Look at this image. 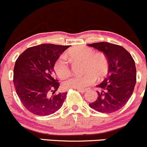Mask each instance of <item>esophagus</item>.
<instances>
[{
  "mask_svg": "<svg viewBox=\"0 0 147 147\" xmlns=\"http://www.w3.org/2000/svg\"><path fill=\"white\" fill-rule=\"evenodd\" d=\"M86 91V89H79V92H81V93H84Z\"/></svg>",
  "mask_w": 147,
  "mask_h": 147,
  "instance_id": "1",
  "label": "esophagus"
}]
</instances>
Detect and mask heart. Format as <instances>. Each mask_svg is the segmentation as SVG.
<instances>
[{"instance_id": "obj_1", "label": "heart", "mask_w": 147, "mask_h": 147, "mask_svg": "<svg viewBox=\"0 0 147 147\" xmlns=\"http://www.w3.org/2000/svg\"><path fill=\"white\" fill-rule=\"evenodd\" d=\"M65 55L72 60L83 61L82 72L81 75L72 76L63 82L65 89H82L91 85L97 79L103 78L109 70V63L107 57L102 53H95V51L90 47L77 46L66 52ZM55 75L60 79L65 78L69 75V69L67 58L61 55L53 65Z\"/></svg>"}]
</instances>
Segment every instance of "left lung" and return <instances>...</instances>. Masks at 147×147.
<instances>
[{
	"label": "left lung",
	"instance_id": "left-lung-1",
	"mask_svg": "<svg viewBox=\"0 0 147 147\" xmlns=\"http://www.w3.org/2000/svg\"><path fill=\"white\" fill-rule=\"evenodd\" d=\"M103 52L109 60L106 78L96 86L98 97L89 106L100 113L115 112L126 104L133 93L136 84L135 63L123 46L108 42L88 44Z\"/></svg>",
	"mask_w": 147,
	"mask_h": 147
}]
</instances>
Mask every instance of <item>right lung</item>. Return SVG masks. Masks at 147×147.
<instances>
[{"label":"right lung","mask_w":147,"mask_h":147,"mask_svg":"<svg viewBox=\"0 0 147 147\" xmlns=\"http://www.w3.org/2000/svg\"><path fill=\"white\" fill-rule=\"evenodd\" d=\"M69 46L44 44L26 49L15 62L13 83L23 106L36 115H49L61 108L67 92L56 94L60 84L53 65Z\"/></svg>","instance_id":"1"}]
</instances>
